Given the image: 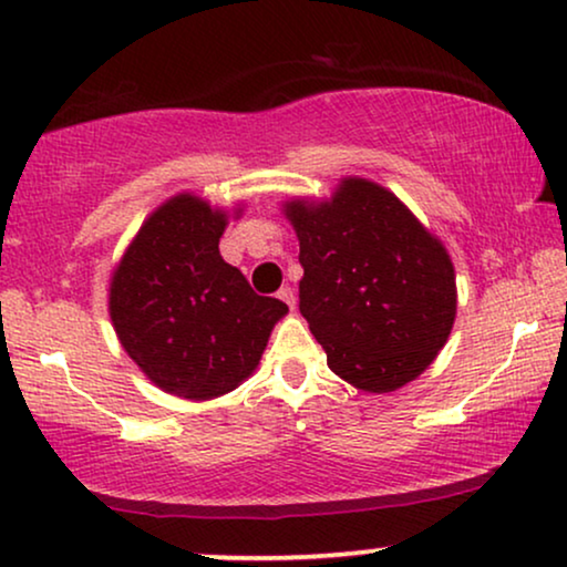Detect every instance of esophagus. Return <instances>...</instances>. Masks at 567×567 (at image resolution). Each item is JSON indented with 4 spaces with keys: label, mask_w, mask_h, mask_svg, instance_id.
<instances>
[{
    "label": "esophagus",
    "mask_w": 567,
    "mask_h": 567,
    "mask_svg": "<svg viewBox=\"0 0 567 567\" xmlns=\"http://www.w3.org/2000/svg\"><path fill=\"white\" fill-rule=\"evenodd\" d=\"M277 298L282 300V303H288L290 308H296V292H292V288L290 285H285V288H279V292H277Z\"/></svg>",
    "instance_id": "1"
}]
</instances>
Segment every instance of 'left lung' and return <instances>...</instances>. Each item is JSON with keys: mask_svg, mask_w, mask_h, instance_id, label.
Masks as SVG:
<instances>
[{"mask_svg": "<svg viewBox=\"0 0 567 567\" xmlns=\"http://www.w3.org/2000/svg\"><path fill=\"white\" fill-rule=\"evenodd\" d=\"M300 240V313L329 368L386 394L417 379L456 319V275L433 233L389 188L344 178L329 202H288Z\"/></svg>", "mask_w": 567, "mask_h": 567, "instance_id": "obj_1", "label": "left lung"}]
</instances>
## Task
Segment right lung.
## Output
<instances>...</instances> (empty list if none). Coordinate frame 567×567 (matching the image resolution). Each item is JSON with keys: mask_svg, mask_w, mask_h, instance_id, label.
<instances>
[{"mask_svg": "<svg viewBox=\"0 0 567 567\" xmlns=\"http://www.w3.org/2000/svg\"><path fill=\"white\" fill-rule=\"evenodd\" d=\"M225 225L228 215L199 196H173L147 217L111 277L121 347L155 386L194 402L246 381L288 313L223 259Z\"/></svg>", "mask_w": 567, "mask_h": 567, "instance_id": "right-lung-1", "label": "right lung"}]
</instances>
